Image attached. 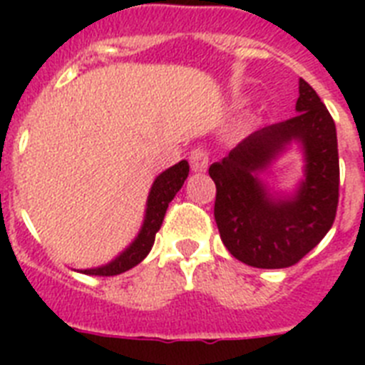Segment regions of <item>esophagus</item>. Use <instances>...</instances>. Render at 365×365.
<instances>
[{
    "label": "esophagus",
    "instance_id": "1",
    "mask_svg": "<svg viewBox=\"0 0 365 365\" xmlns=\"http://www.w3.org/2000/svg\"><path fill=\"white\" fill-rule=\"evenodd\" d=\"M208 164H210V157H208L206 150L197 148L190 153V166L195 173H205L208 170Z\"/></svg>",
    "mask_w": 365,
    "mask_h": 365
}]
</instances>
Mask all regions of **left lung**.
Returning a JSON list of instances; mask_svg holds the SVG:
<instances>
[{
	"label": "left lung",
	"mask_w": 365,
	"mask_h": 365,
	"mask_svg": "<svg viewBox=\"0 0 365 365\" xmlns=\"http://www.w3.org/2000/svg\"><path fill=\"white\" fill-rule=\"evenodd\" d=\"M296 111L248 135L208 170L217 188L214 215L222 243L235 259L257 269L298 263L324 240L336 215V125L303 78ZM291 143L304 153V177L292 194L272 192L259 175Z\"/></svg>",
	"instance_id": "1"
}]
</instances>
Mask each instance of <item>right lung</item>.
I'll use <instances>...</instances> for the list:
<instances>
[{
	"label": "right lung",
	"instance_id": "obj_1",
	"mask_svg": "<svg viewBox=\"0 0 365 365\" xmlns=\"http://www.w3.org/2000/svg\"><path fill=\"white\" fill-rule=\"evenodd\" d=\"M188 172L190 164L186 160H180L175 166L168 168L160 175H157V179L151 185L150 195H148L143 227L138 230L137 237L130 243V247L124 248L115 259H111L106 265L95 267V269H83L78 272L89 274V276H117V274H122L138 265L150 254L155 243V234L160 230L168 205L175 197V193L182 188Z\"/></svg>",
	"mask_w": 365,
	"mask_h": 365
}]
</instances>
